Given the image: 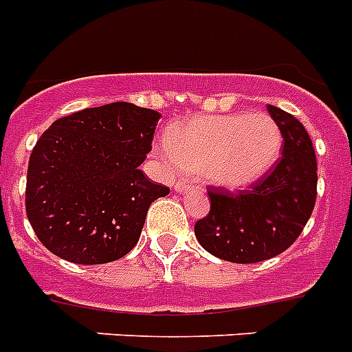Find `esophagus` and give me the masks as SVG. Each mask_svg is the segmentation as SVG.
Wrapping results in <instances>:
<instances>
[{"instance_id":"esophagus-1","label":"esophagus","mask_w":352,"mask_h":352,"mask_svg":"<svg viewBox=\"0 0 352 352\" xmlns=\"http://www.w3.org/2000/svg\"><path fill=\"white\" fill-rule=\"evenodd\" d=\"M173 188H175V191H184L186 188H190V181H188V179H181V181L175 182Z\"/></svg>"}]
</instances>
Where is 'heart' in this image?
I'll return each instance as SVG.
<instances>
[{
	"label": "heart",
	"mask_w": 352,
	"mask_h": 352,
	"mask_svg": "<svg viewBox=\"0 0 352 352\" xmlns=\"http://www.w3.org/2000/svg\"><path fill=\"white\" fill-rule=\"evenodd\" d=\"M282 131L265 113L195 116L168 130L161 155L181 170L204 171L217 186L242 190L278 161Z\"/></svg>",
	"instance_id": "1"
}]
</instances>
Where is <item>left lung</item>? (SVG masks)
Listing matches in <instances>:
<instances>
[{
  "instance_id": "8db88e82",
  "label": "left lung",
  "mask_w": 352,
  "mask_h": 352,
  "mask_svg": "<svg viewBox=\"0 0 352 352\" xmlns=\"http://www.w3.org/2000/svg\"><path fill=\"white\" fill-rule=\"evenodd\" d=\"M284 139L282 157L250 190H208L210 213L197 221V241L211 255L253 264L285 251L304 231L316 201V155L304 124L287 111L267 107Z\"/></svg>"
}]
</instances>
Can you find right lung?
<instances>
[{"label":"right lung","mask_w":352,"mask_h":352,"mask_svg":"<svg viewBox=\"0 0 352 352\" xmlns=\"http://www.w3.org/2000/svg\"><path fill=\"white\" fill-rule=\"evenodd\" d=\"M161 113L111 102L52 122L28 161L25 206L34 233L74 264H107L133 250L148 208L170 188L139 170Z\"/></svg>","instance_id":"add662e5"}]
</instances>
